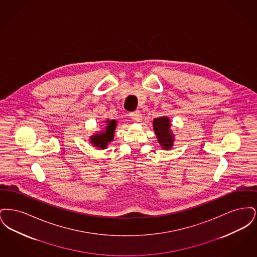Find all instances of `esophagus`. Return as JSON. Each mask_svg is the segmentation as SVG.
Here are the masks:
<instances>
[{
  "label": "esophagus",
  "instance_id": "obj_1",
  "mask_svg": "<svg viewBox=\"0 0 257 257\" xmlns=\"http://www.w3.org/2000/svg\"><path fill=\"white\" fill-rule=\"evenodd\" d=\"M130 116H131L132 120L136 121V122H140V121L143 119V114H142V112H140V111L131 112V113H130Z\"/></svg>",
  "mask_w": 257,
  "mask_h": 257
}]
</instances>
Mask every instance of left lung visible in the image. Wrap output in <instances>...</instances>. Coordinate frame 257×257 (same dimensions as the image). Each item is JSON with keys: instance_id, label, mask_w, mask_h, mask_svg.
<instances>
[{"instance_id": "1", "label": "left lung", "mask_w": 257, "mask_h": 257, "mask_svg": "<svg viewBox=\"0 0 257 257\" xmlns=\"http://www.w3.org/2000/svg\"><path fill=\"white\" fill-rule=\"evenodd\" d=\"M171 119L168 116H161L153 119V130L161 147L170 150L174 144V134L171 132Z\"/></svg>"}]
</instances>
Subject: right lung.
Masks as SVG:
<instances>
[{
    "mask_svg": "<svg viewBox=\"0 0 257 257\" xmlns=\"http://www.w3.org/2000/svg\"><path fill=\"white\" fill-rule=\"evenodd\" d=\"M101 131H96L94 135L90 136L89 143L98 149H106L108 145L113 140L116 121L114 119H106Z\"/></svg>",
    "mask_w": 257,
    "mask_h": 257,
    "instance_id": "add662e5",
    "label": "right lung"
}]
</instances>
